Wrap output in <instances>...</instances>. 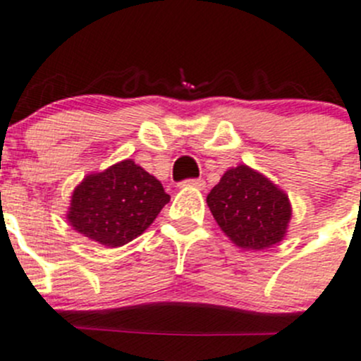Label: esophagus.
<instances>
[{
  "mask_svg": "<svg viewBox=\"0 0 361 361\" xmlns=\"http://www.w3.org/2000/svg\"><path fill=\"white\" fill-rule=\"evenodd\" d=\"M180 188H197V190H204L206 188V183H204V178H188V180H183V183L178 184Z\"/></svg>",
  "mask_w": 361,
  "mask_h": 361,
  "instance_id": "esophagus-1",
  "label": "esophagus"
}]
</instances>
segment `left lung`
I'll return each instance as SVG.
<instances>
[{
  "instance_id": "1",
  "label": "left lung",
  "mask_w": 361,
  "mask_h": 361,
  "mask_svg": "<svg viewBox=\"0 0 361 361\" xmlns=\"http://www.w3.org/2000/svg\"><path fill=\"white\" fill-rule=\"evenodd\" d=\"M207 206L234 245L263 250L286 234L292 218L288 195L252 168H231L207 195Z\"/></svg>"
}]
</instances>
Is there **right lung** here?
<instances>
[{"instance_id":"obj_1","label":"right lung","mask_w":361,"mask_h":361,"mask_svg":"<svg viewBox=\"0 0 361 361\" xmlns=\"http://www.w3.org/2000/svg\"><path fill=\"white\" fill-rule=\"evenodd\" d=\"M168 202L163 184L125 159L75 188L68 221L100 245L121 247L143 234Z\"/></svg>"}]
</instances>
